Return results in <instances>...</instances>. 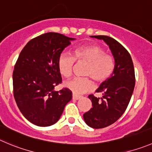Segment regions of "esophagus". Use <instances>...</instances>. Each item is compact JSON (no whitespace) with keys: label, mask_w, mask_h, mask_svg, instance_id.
Here are the masks:
<instances>
[{"label":"esophagus","mask_w":152,"mask_h":152,"mask_svg":"<svg viewBox=\"0 0 152 152\" xmlns=\"http://www.w3.org/2000/svg\"><path fill=\"white\" fill-rule=\"evenodd\" d=\"M81 98H82V97L79 96V95H72V99H75V100H79V99H80Z\"/></svg>","instance_id":"1"}]
</instances>
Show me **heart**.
Returning <instances> with one entry per match:
<instances>
[{"label":"heart","mask_w":152,"mask_h":152,"mask_svg":"<svg viewBox=\"0 0 152 152\" xmlns=\"http://www.w3.org/2000/svg\"><path fill=\"white\" fill-rule=\"evenodd\" d=\"M87 63L83 75L89 76L97 83L106 80L112 75L115 68L113 57L105 53V50L95 45L79 47L74 50L73 56L69 53H60L57 60L59 72L65 77H70L75 62ZM65 87L75 95H80L92 89V80L88 77H75L65 82Z\"/></svg>","instance_id":"b5f03b06"}]
</instances>
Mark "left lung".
<instances>
[{
  "label": "left lung",
  "mask_w": 152,
  "mask_h": 152,
  "mask_svg": "<svg viewBox=\"0 0 152 152\" xmlns=\"http://www.w3.org/2000/svg\"><path fill=\"white\" fill-rule=\"evenodd\" d=\"M91 37L104 40L115 60L112 75L95 91L102 93V97L89 95L92 107L83 114L85 122L91 128L99 129L113 124L125 113L134 92L135 73L131 55L120 43L107 36Z\"/></svg>",
  "instance_id": "8db88e82"
}]
</instances>
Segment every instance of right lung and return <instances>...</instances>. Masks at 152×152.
Returning a JSON list of instances; mask_svg holds the SVG:
<instances>
[{"label": "right lung", "instance_id": "add662e5", "mask_svg": "<svg viewBox=\"0 0 152 152\" xmlns=\"http://www.w3.org/2000/svg\"><path fill=\"white\" fill-rule=\"evenodd\" d=\"M75 39L50 32L29 41L18 56L12 74L14 98L23 115L37 126L55 124L72 99L67 88L53 89L62 81L59 56Z\"/></svg>", "mask_w": 152, "mask_h": 152}]
</instances>
